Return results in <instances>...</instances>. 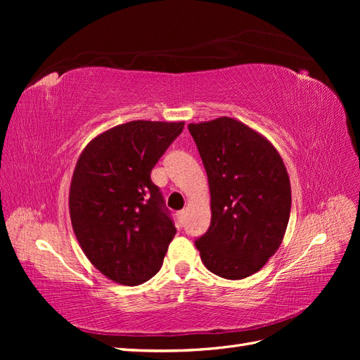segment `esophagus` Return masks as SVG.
<instances>
[{
	"label": "esophagus",
	"mask_w": 360,
	"mask_h": 360,
	"mask_svg": "<svg viewBox=\"0 0 360 360\" xmlns=\"http://www.w3.org/2000/svg\"><path fill=\"white\" fill-rule=\"evenodd\" d=\"M177 217H179V222L183 224V222H184V217H186V210H180V212L177 213Z\"/></svg>",
	"instance_id": "1"
}]
</instances>
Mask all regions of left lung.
Instances as JSON below:
<instances>
[{"instance_id":"obj_1","label":"left lung","mask_w":360,"mask_h":360,"mask_svg":"<svg viewBox=\"0 0 360 360\" xmlns=\"http://www.w3.org/2000/svg\"><path fill=\"white\" fill-rule=\"evenodd\" d=\"M210 188V228L195 246L204 266L225 279H243L275 255L285 236L291 186L278 150L231 117L191 123Z\"/></svg>"}]
</instances>
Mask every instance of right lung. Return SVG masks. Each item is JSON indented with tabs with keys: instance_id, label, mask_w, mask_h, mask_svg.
<instances>
[{
	"instance_id": "add662e5",
	"label": "right lung",
	"mask_w": 360,
	"mask_h": 360,
	"mask_svg": "<svg viewBox=\"0 0 360 360\" xmlns=\"http://www.w3.org/2000/svg\"><path fill=\"white\" fill-rule=\"evenodd\" d=\"M183 126L118 124L93 138L76 162L69 192L73 231L90 263L117 284L153 278L177 233L150 174Z\"/></svg>"
}]
</instances>
